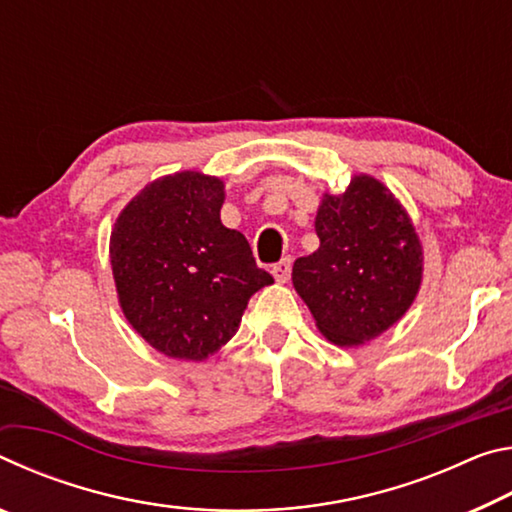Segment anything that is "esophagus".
<instances>
[{
  "instance_id": "1",
  "label": "esophagus",
  "mask_w": 512,
  "mask_h": 512,
  "mask_svg": "<svg viewBox=\"0 0 512 512\" xmlns=\"http://www.w3.org/2000/svg\"><path fill=\"white\" fill-rule=\"evenodd\" d=\"M271 273L275 277V282H289L291 277V257H282L280 262L271 266Z\"/></svg>"
}]
</instances>
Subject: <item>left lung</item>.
I'll use <instances>...</instances> for the list:
<instances>
[{"label":"left lung","mask_w":512,"mask_h":512,"mask_svg":"<svg viewBox=\"0 0 512 512\" xmlns=\"http://www.w3.org/2000/svg\"><path fill=\"white\" fill-rule=\"evenodd\" d=\"M316 253L293 264V287L320 334L336 345L366 343L400 320L418 296L422 246L395 196L372 176L325 194Z\"/></svg>","instance_id":"8db88e82"}]
</instances>
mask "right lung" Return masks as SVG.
<instances>
[{
    "mask_svg": "<svg viewBox=\"0 0 512 512\" xmlns=\"http://www.w3.org/2000/svg\"><path fill=\"white\" fill-rule=\"evenodd\" d=\"M223 183L180 171L146 185L110 235L128 323L171 359L203 361L239 329L250 296L273 284L246 237L221 223Z\"/></svg>",
    "mask_w": 512,
    "mask_h": 512,
    "instance_id": "1",
    "label": "right lung"
}]
</instances>
